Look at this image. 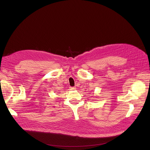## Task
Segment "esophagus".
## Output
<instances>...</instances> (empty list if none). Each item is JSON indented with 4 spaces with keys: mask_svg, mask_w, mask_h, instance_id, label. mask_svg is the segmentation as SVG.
Masks as SVG:
<instances>
[{
    "mask_svg": "<svg viewBox=\"0 0 150 150\" xmlns=\"http://www.w3.org/2000/svg\"><path fill=\"white\" fill-rule=\"evenodd\" d=\"M71 90H74V89L76 88V87H71Z\"/></svg>",
    "mask_w": 150,
    "mask_h": 150,
    "instance_id": "1",
    "label": "esophagus"
}]
</instances>
